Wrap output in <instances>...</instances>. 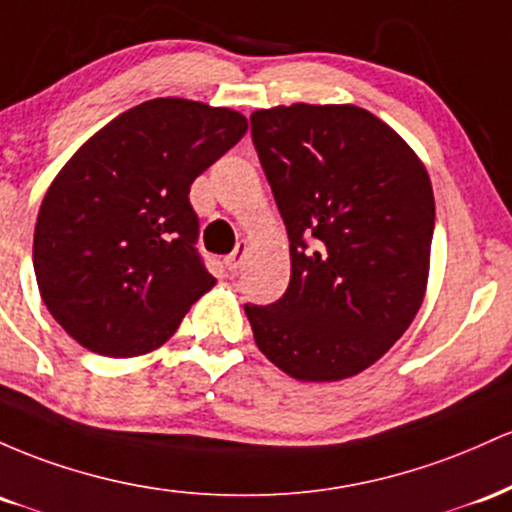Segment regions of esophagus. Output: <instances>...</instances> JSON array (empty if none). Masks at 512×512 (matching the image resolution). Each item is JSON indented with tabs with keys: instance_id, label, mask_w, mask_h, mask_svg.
Listing matches in <instances>:
<instances>
[{
	"instance_id": "34e87169",
	"label": "esophagus",
	"mask_w": 512,
	"mask_h": 512,
	"mask_svg": "<svg viewBox=\"0 0 512 512\" xmlns=\"http://www.w3.org/2000/svg\"><path fill=\"white\" fill-rule=\"evenodd\" d=\"M246 254H249V244H246V241H239V244H237V249H234L232 254H229V256L225 258V266H227V271L237 273L241 263H244Z\"/></svg>"
}]
</instances>
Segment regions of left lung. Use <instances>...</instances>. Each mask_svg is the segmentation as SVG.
<instances>
[{
  "mask_svg": "<svg viewBox=\"0 0 512 512\" xmlns=\"http://www.w3.org/2000/svg\"><path fill=\"white\" fill-rule=\"evenodd\" d=\"M251 137L290 239L285 295L244 307L256 346L300 382L360 375L426 297L435 225L426 166L353 103L258 108Z\"/></svg>",
  "mask_w": 512,
  "mask_h": 512,
  "instance_id": "obj_1",
  "label": "left lung"
}]
</instances>
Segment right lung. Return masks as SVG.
I'll return each mask as SVG.
<instances>
[{
	"instance_id": "add662e5",
	"label": "right lung",
	"mask_w": 512,
	"mask_h": 512,
	"mask_svg": "<svg viewBox=\"0 0 512 512\" xmlns=\"http://www.w3.org/2000/svg\"><path fill=\"white\" fill-rule=\"evenodd\" d=\"M246 128L232 108L152 99L103 125L57 171L38 210L33 271L79 346L108 358L152 353L215 287L193 249L188 193Z\"/></svg>"
}]
</instances>
